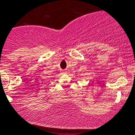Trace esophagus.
<instances>
[{
	"label": "esophagus",
	"mask_w": 135,
	"mask_h": 135,
	"mask_svg": "<svg viewBox=\"0 0 135 135\" xmlns=\"http://www.w3.org/2000/svg\"><path fill=\"white\" fill-rule=\"evenodd\" d=\"M63 71V73H65V74L67 73V71Z\"/></svg>",
	"instance_id": "obj_1"
}]
</instances>
